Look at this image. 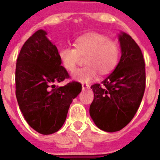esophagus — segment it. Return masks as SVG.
I'll return each instance as SVG.
<instances>
[{"label":"esophagus","mask_w":160,"mask_h":160,"mask_svg":"<svg viewBox=\"0 0 160 160\" xmlns=\"http://www.w3.org/2000/svg\"><path fill=\"white\" fill-rule=\"evenodd\" d=\"M82 88L83 89H88V88H90V85H88V84H82Z\"/></svg>","instance_id":"34e87169"}]
</instances>
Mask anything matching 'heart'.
<instances>
[{
  "instance_id": "obj_1",
  "label": "heart",
  "mask_w": 160,
  "mask_h": 160,
  "mask_svg": "<svg viewBox=\"0 0 160 160\" xmlns=\"http://www.w3.org/2000/svg\"><path fill=\"white\" fill-rule=\"evenodd\" d=\"M75 48L63 47L58 52L60 62L68 72L76 68L80 56L85 57L87 65L75 71L74 80L88 83L101 75L111 73L118 64L121 56L120 46L105 35L89 32L79 37L74 42Z\"/></svg>"
}]
</instances>
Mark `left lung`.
I'll return each mask as SVG.
<instances>
[{"mask_svg": "<svg viewBox=\"0 0 160 160\" xmlns=\"http://www.w3.org/2000/svg\"><path fill=\"white\" fill-rule=\"evenodd\" d=\"M122 56L113 73L91 88L94 99L91 118L98 128L117 132L130 122L137 112L146 87V69L140 47L129 35H119Z\"/></svg>", "mask_w": 160, "mask_h": 160, "instance_id": "1", "label": "left lung"}]
</instances>
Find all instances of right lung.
<instances>
[{
    "mask_svg": "<svg viewBox=\"0 0 160 160\" xmlns=\"http://www.w3.org/2000/svg\"><path fill=\"white\" fill-rule=\"evenodd\" d=\"M38 30L24 43L17 58L16 98L24 118L33 129L42 134L56 133L66 120L70 104L82 89L70 81L63 87L56 82L69 79L61 65L58 50Z\"/></svg>",
    "mask_w": 160,
    "mask_h": 160,
    "instance_id": "1",
    "label": "right lung"
}]
</instances>
